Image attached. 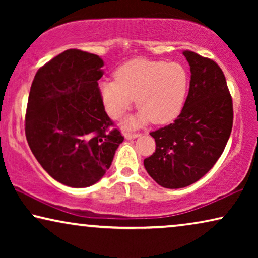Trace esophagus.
Masks as SVG:
<instances>
[{
    "mask_svg": "<svg viewBox=\"0 0 258 258\" xmlns=\"http://www.w3.org/2000/svg\"><path fill=\"white\" fill-rule=\"evenodd\" d=\"M123 135H124L126 140H133V139H137V137H140V134L129 133V132H124V133H123Z\"/></svg>",
    "mask_w": 258,
    "mask_h": 258,
    "instance_id": "34e87169",
    "label": "esophagus"
}]
</instances>
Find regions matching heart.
Returning <instances> with one entry per match:
<instances>
[{
  "label": "heart",
  "mask_w": 258,
  "mask_h": 258,
  "mask_svg": "<svg viewBox=\"0 0 258 258\" xmlns=\"http://www.w3.org/2000/svg\"><path fill=\"white\" fill-rule=\"evenodd\" d=\"M115 81L98 84V93L107 114L121 118L136 103L139 114L128 118L126 125L135 128L153 121L165 124L177 117L188 96L190 76L177 62L136 58L118 67Z\"/></svg>",
  "instance_id": "1"
}]
</instances>
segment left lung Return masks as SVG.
Returning <instances> with one entry per match:
<instances>
[{
	"label": "left lung",
	"instance_id": "8db88e82",
	"mask_svg": "<svg viewBox=\"0 0 258 258\" xmlns=\"http://www.w3.org/2000/svg\"><path fill=\"white\" fill-rule=\"evenodd\" d=\"M191 79L189 94L174 123L150 135L156 150L144 168L168 189L188 186L203 177L223 153L232 129V100L222 69L213 59L184 50Z\"/></svg>",
	"mask_w": 258,
	"mask_h": 258
}]
</instances>
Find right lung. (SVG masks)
<instances>
[{
	"label": "right lung",
	"instance_id": "add662e5",
	"mask_svg": "<svg viewBox=\"0 0 258 258\" xmlns=\"http://www.w3.org/2000/svg\"><path fill=\"white\" fill-rule=\"evenodd\" d=\"M103 59L68 49L37 70L26 114L34 156L56 181L87 188L103 177L124 137L104 110L97 81Z\"/></svg>",
	"mask_w": 258,
	"mask_h": 258
}]
</instances>
